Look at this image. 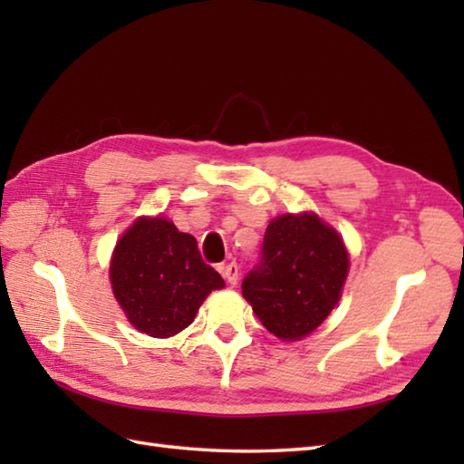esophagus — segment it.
<instances>
[{"mask_svg":"<svg viewBox=\"0 0 464 464\" xmlns=\"http://www.w3.org/2000/svg\"><path fill=\"white\" fill-rule=\"evenodd\" d=\"M221 273H223V277L227 279V283H229V285H237V281H239V267H237V263H235V261L227 263L225 267L221 269Z\"/></svg>","mask_w":464,"mask_h":464,"instance_id":"34e87169","label":"esophagus"}]
</instances>
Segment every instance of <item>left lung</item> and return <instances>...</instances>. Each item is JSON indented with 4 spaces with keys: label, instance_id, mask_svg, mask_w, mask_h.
Here are the masks:
<instances>
[{
    "label": "left lung",
    "instance_id": "obj_1",
    "mask_svg": "<svg viewBox=\"0 0 464 464\" xmlns=\"http://www.w3.org/2000/svg\"><path fill=\"white\" fill-rule=\"evenodd\" d=\"M347 273L341 235L314 213H287L269 223L261 261L241 289L265 329L281 341H299L329 317Z\"/></svg>",
    "mask_w": 464,
    "mask_h": 464
}]
</instances>
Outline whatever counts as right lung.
<instances>
[{
  "instance_id": "right-lung-1",
  "label": "right lung",
  "mask_w": 464,
  "mask_h": 464,
  "mask_svg": "<svg viewBox=\"0 0 464 464\" xmlns=\"http://www.w3.org/2000/svg\"><path fill=\"white\" fill-rule=\"evenodd\" d=\"M110 279L137 331L167 339L193 323L207 295L225 281L197 249L193 235L163 217H141L117 241Z\"/></svg>"
}]
</instances>
